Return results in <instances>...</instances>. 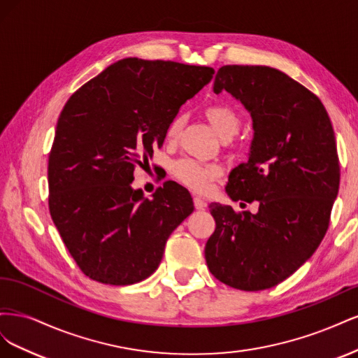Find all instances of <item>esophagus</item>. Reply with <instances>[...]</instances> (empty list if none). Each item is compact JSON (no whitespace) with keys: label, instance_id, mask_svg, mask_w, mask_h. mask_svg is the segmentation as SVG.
I'll list each match as a JSON object with an SVG mask.
<instances>
[{"label":"esophagus","instance_id":"esophagus-1","mask_svg":"<svg viewBox=\"0 0 358 358\" xmlns=\"http://www.w3.org/2000/svg\"><path fill=\"white\" fill-rule=\"evenodd\" d=\"M194 206H196V209L203 210V209L208 208V203H206L204 199H201L199 196H194Z\"/></svg>","mask_w":358,"mask_h":358}]
</instances>
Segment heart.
I'll use <instances>...</instances> for the list:
<instances>
[{
  "mask_svg": "<svg viewBox=\"0 0 358 358\" xmlns=\"http://www.w3.org/2000/svg\"><path fill=\"white\" fill-rule=\"evenodd\" d=\"M204 115L209 119L212 127L220 133V136L229 138L239 133L241 117L230 106H210L204 110ZM183 122H185V119H183L182 115H176L171 119L166 129V140L169 143H175L179 138ZM171 173L183 185L196 191H206L213 180L221 178L222 170L215 164H203V162L185 158L173 164Z\"/></svg>",
  "mask_w": 358,
  "mask_h": 358,
  "instance_id": "obj_1",
  "label": "heart"
}]
</instances>
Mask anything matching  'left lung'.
I'll return each instance as SVG.
<instances>
[{"mask_svg":"<svg viewBox=\"0 0 358 358\" xmlns=\"http://www.w3.org/2000/svg\"><path fill=\"white\" fill-rule=\"evenodd\" d=\"M222 91L245 106L254 128L248 161L225 191L258 201V212L212 203L206 263L225 285L267 289L305 264L327 233L341 180L334 131L318 96L276 69L224 66L213 82Z\"/></svg>","mask_w":358,"mask_h":358,"instance_id":"obj_1","label":"left lung"}]
</instances>
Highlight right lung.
<instances>
[{
	"label": "right lung",
	"instance_id": "add662e5",
	"mask_svg": "<svg viewBox=\"0 0 358 358\" xmlns=\"http://www.w3.org/2000/svg\"><path fill=\"white\" fill-rule=\"evenodd\" d=\"M210 67L125 58L76 91L49 154V210L82 272L131 285L158 268L167 239L194 210L167 180L152 199L133 189L134 167L161 148L180 106L213 78Z\"/></svg>",
	"mask_w": 358,
	"mask_h": 358
}]
</instances>
